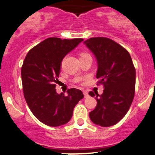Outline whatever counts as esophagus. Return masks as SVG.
Wrapping results in <instances>:
<instances>
[{
    "instance_id": "1",
    "label": "esophagus",
    "mask_w": 155,
    "mask_h": 155,
    "mask_svg": "<svg viewBox=\"0 0 155 155\" xmlns=\"http://www.w3.org/2000/svg\"><path fill=\"white\" fill-rule=\"evenodd\" d=\"M83 94H84V96H85V97H88V93L86 91H83Z\"/></svg>"
}]
</instances>
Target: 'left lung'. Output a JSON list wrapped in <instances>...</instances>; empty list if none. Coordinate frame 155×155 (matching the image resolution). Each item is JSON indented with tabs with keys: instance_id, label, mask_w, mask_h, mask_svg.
I'll list each match as a JSON object with an SVG mask.
<instances>
[{
	"instance_id": "left-lung-1",
	"label": "left lung",
	"mask_w": 155,
	"mask_h": 155,
	"mask_svg": "<svg viewBox=\"0 0 155 155\" xmlns=\"http://www.w3.org/2000/svg\"><path fill=\"white\" fill-rule=\"evenodd\" d=\"M84 44L95 57L96 78L104 88L101 95L95 93L97 105L89 113V117L96 125L111 127L125 117L131 106L135 94L136 69L129 52L110 38H91ZM88 94L95 96L93 91Z\"/></svg>"
}]
</instances>
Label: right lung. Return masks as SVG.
I'll return each mask as SVG.
<instances>
[{
    "label": "right lung",
    "mask_w": 155,
    "mask_h": 155,
    "mask_svg": "<svg viewBox=\"0 0 155 155\" xmlns=\"http://www.w3.org/2000/svg\"><path fill=\"white\" fill-rule=\"evenodd\" d=\"M82 41L48 38L31 48L24 60L21 76L25 101L35 117L49 127L67 124L84 97L79 89L70 88L64 95L55 88L63 59Z\"/></svg>",
    "instance_id": "right-lung-1"
}]
</instances>
